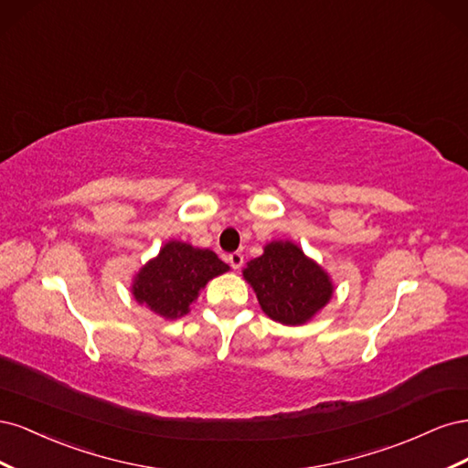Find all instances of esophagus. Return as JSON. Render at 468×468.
Returning <instances> with one entry per match:
<instances>
[{
	"label": "esophagus",
	"instance_id": "1",
	"mask_svg": "<svg viewBox=\"0 0 468 468\" xmlns=\"http://www.w3.org/2000/svg\"><path fill=\"white\" fill-rule=\"evenodd\" d=\"M229 263H230L232 269H239V267L244 265V256L239 251H234V253H230V256H229Z\"/></svg>",
	"mask_w": 468,
	"mask_h": 468
}]
</instances>
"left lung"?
<instances>
[{
  "instance_id": "obj_1",
  "label": "left lung",
  "mask_w": 468,
  "mask_h": 468,
  "mask_svg": "<svg viewBox=\"0 0 468 468\" xmlns=\"http://www.w3.org/2000/svg\"><path fill=\"white\" fill-rule=\"evenodd\" d=\"M263 313L275 322L296 325L313 318L330 301L332 281L299 246L271 242L263 256L244 269Z\"/></svg>"
}]
</instances>
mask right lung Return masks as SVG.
<instances>
[{
  "label": "right lung",
  "instance_id": "right-lung-1",
  "mask_svg": "<svg viewBox=\"0 0 468 468\" xmlns=\"http://www.w3.org/2000/svg\"><path fill=\"white\" fill-rule=\"evenodd\" d=\"M229 271L215 251L197 250L183 242H169L160 256L143 267L134 279L133 292L140 304L150 306L164 318L187 314L189 304L207 281Z\"/></svg>",
  "mask_w": 468,
  "mask_h": 468
}]
</instances>
